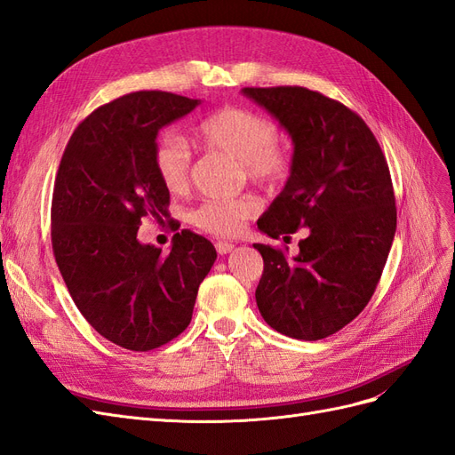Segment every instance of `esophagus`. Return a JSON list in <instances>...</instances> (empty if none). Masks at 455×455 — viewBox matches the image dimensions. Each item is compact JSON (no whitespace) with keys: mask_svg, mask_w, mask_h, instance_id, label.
<instances>
[{"mask_svg":"<svg viewBox=\"0 0 455 455\" xmlns=\"http://www.w3.org/2000/svg\"><path fill=\"white\" fill-rule=\"evenodd\" d=\"M215 250H217V253H220V255H227V253H230L232 250H235V243L220 240V242L215 243Z\"/></svg>","mask_w":455,"mask_h":455,"instance_id":"1","label":"esophagus"}]
</instances>
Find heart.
Masks as SVG:
<instances>
[{
  "label": "heart",
  "instance_id": "heart-1",
  "mask_svg": "<svg viewBox=\"0 0 455 455\" xmlns=\"http://www.w3.org/2000/svg\"><path fill=\"white\" fill-rule=\"evenodd\" d=\"M194 139L205 152H217L242 164L255 185L276 187L290 177L293 156L278 140V125L267 116L243 107H225L212 112L194 127ZM154 165L162 185L170 192H185L190 183L192 154L183 140L164 135L156 142ZM259 212L253 196L205 200L190 212V223L215 236L236 235L243 220Z\"/></svg>",
  "mask_w": 455,
  "mask_h": 455
}]
</instances>
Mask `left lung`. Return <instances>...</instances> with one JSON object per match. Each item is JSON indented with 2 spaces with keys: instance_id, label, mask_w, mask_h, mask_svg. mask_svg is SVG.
Returning a JSON list of instances; mask_svg holds the SVG:
<instances>
[{
  "instance_id": "8db88e82",
  "label": "left lung",
  "mask_w": 455,
  "mask_h": 455,
  "mask_svg": "<svg viewBox=\"0 0 455 455\" xmlns=\"http://www.w3.org/2000/svg\"><path fill=\"white\" fill-rule=\"evenodd\" d=\"M293 140L291 175L257 227L299 253L253 243L263 255L255 290L270 328L293 339H323L353 322L378 288L396 230L385 154L356 112L299 85L243 87Z\"/></svg>"
}]
</instances>
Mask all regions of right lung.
I'll return each instance as SVG.
<instances>
[{"label":"right lung","instance_id":"obj_1","mask_svg":"<svg viewBox=\"0 0 455 455\" xmlns=\"http://www.w3.org/2000/svg\"><path fill=\"white\" fill-rule=\"evenodd\" d=\"M200 105L167 91H137L99 107L64 148L51 204V243L76 307L108 341L158 348L183 333L217 251L192 230L172 251L137 240L145 217H170L156 173L158 132Z\"/></svg>","mask_w":455,"mask_h":455}]
</instances>
